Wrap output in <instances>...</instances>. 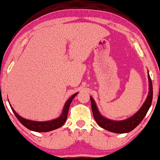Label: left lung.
I'll use <instances>...</instances> for the list:
<instances>
[{"label": "left lung", "instance_id": "1", "mask_svg": "<svg viewBox=\"0 0 160 160\" xmlns=\"http://www.w3.org/2000/svg\"><path fill=\"white\" fill-rule=\"evenodd\" d=\"M148 82H149V92H148L147 98L142 104L141 108L138 109L137 112H136L130 118L121 121H114L105 118L101 114L98 108L95 101H94L93 98L90 97L91 99L92 109L93 116L95 118L97 124L102 128L108 130V131L115 132V133H126L132 131L135 129L138 124L145 118L147 114L148 109L151 107L152 99H153V85L149 72H148Z\"/></svg>", "mask_w": 160, "mask_h": 160}]
</instances>
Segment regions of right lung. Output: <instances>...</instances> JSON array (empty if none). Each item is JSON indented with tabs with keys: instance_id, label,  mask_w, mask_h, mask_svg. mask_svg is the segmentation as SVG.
Segmentation results:
<instances>
[{
	"instance_id": "right-lung-1",
	"label": "right lung",
	"mask_w": 160,
	"mask_h": 160,
	"mask_svg": "<svg viewBox=\"0 0 160 160\" xmlns=\"http://www.w3.org/2000/svg\"><path fill=\"white\" fill-rule=\"evenodd\" d=\"M78 94V92L74 94V95L71 96L70 98L68 99V101L65 102L64 107H63L62 112L61 115H59L58 118L53 119V120L50 121H46V122H37V121H32L29 120V119H26L24 118H22V116H20L15 111V109L12 108V106L10 104V107L12 109V110L14 113L15 117L18 118V120L22 124L24 125L25 128L29 129L30 130L35 132H49L51 130H56V129H58L60 127L62 126L64 124L67 119V116H68V109L70 107V104L72 103V100L74 99V98Z\"/></svg>"
}]
</instances>
